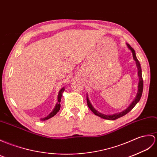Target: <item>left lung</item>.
<instances>
[{
  "label": "left lung",
  "instance_id": "obj_1",
  "mask_svg": "<svg viewBox=\"0 0 157 157\" xmlns=\"http://www.w3.org/2000/svg\"><path fill=\"white\" fill-rule=\"evenodd\" d=\"M126 45H127V46H128V48L130 49L131 52H132L133 58L136 61V66L138 67V78H139V83H138V94H137L135 100L132 101V103L129 105V107L127 108L126 110H125L124 111H123L120 113H118V114H115L113 115H105L104 114H101V113H100L99 112H98L96 109L92 106V104H91L90 101L88 99V96H87V105H88V107L90 108V110L94 112V114H96V116H99V117H100L101 118L110 120H114L118 119L120 117H122V116L126 115L127 113H128L134 106H135L136 104L138 102V101H139L140 98L142 96V94H143V77H142V70H141L140 62L138 61V60L137 59L136 56V53H135V51H134L132 47H131L129 44H128V43H126Z\"/></svg>",
  "mask_w": 157,
  "mask_h": 157
}]
</instances>
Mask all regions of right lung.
<instances>
[{"mask_svg": "<svg viewBox=\"0 0 157 157\" xmlns=\"http://www.w3.org/2000/svg\"><path fill=\"white\" fill-rule=\"evenodd\" d=\"M64 90H65V89L63 88H62L60 91H59V94H58V98H57V100H58V102L57 103V104L56 105V107H55V108H54V110H53V112L51 113V114L49 115V116H47L46 118H43V119H42L43 120H47V119H49V118H52V117H53V116H54L55 115H56L57 113L59 111V110H60V107H61V104H60V101H61V96H62V94H63V92H64Z\"/></svg>", "mask_w": 157, "mask_h": 157, "instance_id": "1", "label": "right lung"}]
</instances>
